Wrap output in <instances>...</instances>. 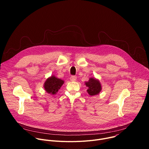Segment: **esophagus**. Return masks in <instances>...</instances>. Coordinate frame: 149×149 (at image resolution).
I'll use <instances>...</instances> for the list:
<instances>
[{
  "instance_id": "esophagus-1",
  "label": "esophagus",
  "mask_w": 149,
  "mask_h": 149,
  "mask_svg": "<svg viewBox=\"0 0 149 149\" xmlns=\"http://www.w3.org/2000/svg\"><path fill=\"white\" fill-rule=\"evenodd\" d=\"M76 79H77V77H75V76H71V77H70V80H71V81H72V82L75 81Z\"/></svg>"
}]
</instances>
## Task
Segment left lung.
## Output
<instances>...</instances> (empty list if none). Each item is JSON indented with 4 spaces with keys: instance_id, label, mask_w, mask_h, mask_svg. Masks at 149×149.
<instances>
[{
    "instance_id": "left-lung-1",
    "label": "left lung",
    "mask_w": 149,
    "mask_h": 149,
    "mask_svg": "<svg viewBox=\"0 0 149 149\" xmlns=\"http://www.w3.org/2000/svg\"><path fill=\"white\" fill-rule=\"evenodd\" d=\"M85 84L87 88L88 94L91 96L98 94L102 90L101 84L100 81L93 77L90 78L88 81L85 82Z\"/></svg>"
}]
</instances>
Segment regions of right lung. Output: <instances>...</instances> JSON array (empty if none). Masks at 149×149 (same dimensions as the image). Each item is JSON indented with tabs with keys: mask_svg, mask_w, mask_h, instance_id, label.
<instances>
[{
	"mask_svg": "<svg viewBox=\"0 0 149 149\" xmlns=\"http://www.w3.org/2000/svg\"><path fill=\"white\" fill-rule=\"evenodd\" d=\"M63 83L64 81L52 75L46 79L44 84V87L47 93L54 95L57 94Z\"/></svg>",
	"mask_w": 149,
	"mask_h": 149,
	"instance_id": "1",
	"label": "right lung"
}]
</instances>
